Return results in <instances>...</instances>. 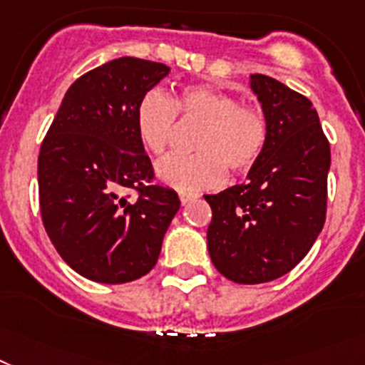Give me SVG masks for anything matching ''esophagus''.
<instances>
[{
  "instance_id": "34e87169",
  "label": "esophagus",
  "mask_w": 365,
  "mask_h": 365,
  "mask_svg": "<svg viewBox=\"0 0 365 365\" xmlns=\"http://www.w3.org/2000/svg\"><path fill=\"white\" fill-rule=\"evenodd\" d=\"M197 198H198L197 192H189V191H182V192H180V202H182L183 206H185L187 202L197 200Z\"/></svg>"
}]
</instances>
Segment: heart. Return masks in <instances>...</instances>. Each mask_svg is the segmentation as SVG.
<instances>
[{"mask_svg":"<svg viewBox=\"0 0 365 365\" xmlns=\"http://www.w3.org/2000/svg\"><path fill=\"white\" fill-rule=\"evenodd\" d=\"M176 113L200 122L192 146L195 154H174L159 161L155 174L163 183L182 191L219 185L226 167L245 173L258 163L267 143V120L259 109L243 106L234 94L192 85L176 100L161 91H148L135 109L137 133L155 155L167 152L176 133Z\"/></svg>","mask_w":365,"mask_h":365,"instance_id":"1","label":"heart"}]
</instances>
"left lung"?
Wrapping results in <instances>:
<instances>
[{
    "label": "left lung",
    "mask_w": 365,
    "mask_h": 365,
    "mask_svg": "<svg viewBox=\"0 0 365 365\" xmlns=\"http://www.w3.org/2000/svg\"><path fill=\"white\" fill-rule=\"evenodd\" d=\"M249 85L267 143L247 182L204 195L213 211L207 250L228 280L263 284L292 271L323 230L330 145L308 98L263 73Z\"/></svg>",
    "instance_id": "left-lung-1"
}]
</instances>
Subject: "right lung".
<instances>
[{
	"label": "right lung",
	"mask_w": 365,
	"mask_h": 365,
	"mask_svg": "<svg viewBox=\"0 0 365 365\" xmlns=\"http://www.w3.org/2000/svg\"><path fill=\"white\" fill-rule=\"evenodd\" d=\"M170 73L120 57L83 73L64 94L38 154L44 228L81 277L125 284L148 274L176 211V191L154 185L137 133V103ZM140 191L137 201L123 191Z\"/></svg>",
	"instance_id": "1"
}]
</instances>
